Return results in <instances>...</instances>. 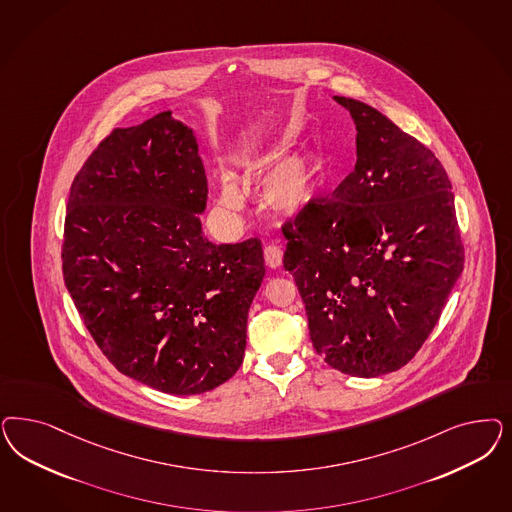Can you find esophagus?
<instances>
[{"label":"esophagus","mask_w":512,"mask_h":512,"mask_svg":"<svg viewBox=\"0 0 512 512\" xmlns=\"http://www.w3.org/2000/svg\"><path fill=\"white\" fill-rule=\"evenodd\" d=\"M264 258L265 264L269 265V267H273V269H277V267H281L282 265V250L277 247V245H267L264 248Z\"/></svg>","instance_id":"34e87169"}]
</instances>
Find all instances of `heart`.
I'll list each match as a JSON object with an SVG mask.
<instances>
[{"mask_svg": "<svg viewBox=\"0 0 512 512\" xmlns=\"http://www.w3.org/2000/svg\"><path fill=\"white\" fill-rule=\"evenodd\" d=\"M281 156L279 149H258L239 158V165L248 175L262 173ZM318 173L309 156L294 152L273 165L260 184V198L265 209L279 216H296L301 213L316 192ZM220 201L231 213L241 211L243 194L237 181L224 173L220 175Z\"/></svg>", "mask_w": 512, "mask_h": 512, "instance_id": "1", "label": "heart"}]
</instances>
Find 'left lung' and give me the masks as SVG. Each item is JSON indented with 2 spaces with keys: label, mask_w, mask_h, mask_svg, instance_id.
<instances>
[{
  "label": "left lung",
  "mask_w": 512,
  "mask_h": 512,
  "mask_svg": "<svg viewBox=\"0 0 512 512\" xmlns=\"http://www.w3.org/2000/svg\"><path fill=\"white\" fill-rule=\"evenodd\" d=\"M356 167L328 198L284 222V269L313 347L333 369L379 377L411 362L462 275V235L445 167L358 99Z\"/></svg>",
  "instance_id": "left-lung-1"
}]
</instances>
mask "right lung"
I'll list each match as a JSON object with an SVG mask.
<instances>
[{"instance_id": "obj_1", "label": "right lung", "mask_w": 512, "mask_h": 512, "mask_svg": "<svg viewBox=\"0 0 512 512\" xmlns=\"http://www.w3.org/2000/svg\"><path fill=\"white\" fill-rule=\"evenodd\" d=\"M207 192L196 135L165 111L109 133L67 199L62 271L86 330L120 373L165 394L237 373L264 281L260 239L203 237Z\"/></svg>"}]
</instances>
